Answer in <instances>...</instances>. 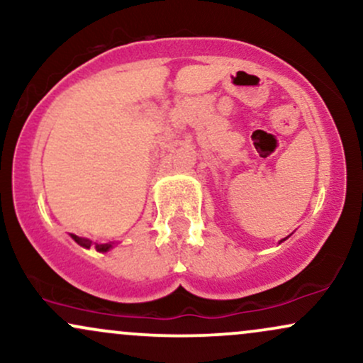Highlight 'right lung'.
Here are the masks:
<instances>
[{"mask_svg": "<svg viewBox=\"0 0 363 363\" xmlns=\"http://www.w3.org/2000/svg\"><path fill=\"white\" fill-rule=\"evenodd\" d=\"M71 237L76 240L77 243H79L81 247H86V248H89L91 247V242L89 240H86V238H81V237H77V235H71ZM111 248V245L110 243H106V245H96V250L98 252H108Z\"/></svg>", "mask_w": 363, "mask_h": 363, "instance_id": "add662e5", "label": "right lung"}]
</instances>
